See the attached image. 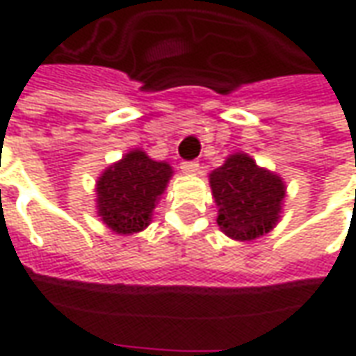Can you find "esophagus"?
I'll list each match as a JSON object with an SVG mask.
<instances>
[{
  "instance_id": "34e87169",
  "label": "esophagus",
  "mask_w": 356,
  "mask_h": 356,
  "mask_svg": "<svg viewBox=\"0 0 356 356\" xmlns=\"http://www.w3.org/2000/svg\"><path fill=\"white\" fill-rule=\"evenodd\" d=\"M198 168H200L198 162H181V171L186 173V175H193V173H196Z\"/></svg>"
}]
</instances>
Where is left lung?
<instances>
[{"instance_id": "1", "label": "left lung", "mask_w": 356, "mask_h": 356, "mask_svg": "<svg viewBox=\"0 0 356 356\" xmlns=\"http://www.w3.org/2000/svg\"><path fill=\"white\" fill-rule=\"evenodd\" d=\"M219 206L217 223L234 240H254L267 234L278 221L284 200L282 179L257 168L248 154H232L209 175Z\"/></svg>"}]
</instances>
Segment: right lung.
I'll return each mask as SVG.
<instances>
[{
    "label": "right lung",
    "instance_id": "right-lung-1",
    "mask_svg": "<svg viewBox=\"0 0 356 356\" xmlns=\"http://www.w3.org/2000/svg\"><path fill=\"white\" fill-rule=\"evenodd\" d=\"M170 177V163L156 162L143 150L125 154L97 183L102 221L122 234L143 231Z\"/></svg>",
    "mask_w": 356,
    "mask_h": 356
}]
</instances>
